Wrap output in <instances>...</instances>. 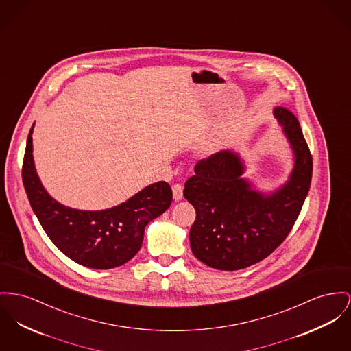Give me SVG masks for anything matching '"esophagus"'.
Listing matches in <instances>:
<instances>
[{"label": "esophagus", "mask_w": 351, "mask_h": 351, "mask_svg": "<svg viewBox=\"0 0 351 351\" xmlns=\"http://www.w3.org/2000/svg\"><path fill=\"white\" fill-rule=\"evenodd\" d=\"M173 197H174V199L176 201H180V199H182V197H184V186L181 185V184H176V185H173Z\"/></svg>", "instance_id": "obj_1"}]
</instances>
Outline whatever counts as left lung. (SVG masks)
<instances>
[{
	"instance_id": "left-lung-1",
	"label": "left lung",
	"mask_w": 351,
	"mask_h": 351,
	"mask_svg": "<svg viewBox=\"0 0 351 351\" xmlns=\"http://www.w3.org/2000/svg\"><path fill=\"white\" fill-rule=\"evenodd\" d=\"M290 141L295 166L290 181L265 197L241 178L237 154L219 152L195 165L184 195L197 217L190 228L191 252L213 269L234 271L269 257L291 232L304 206L313 176V157L297 117L274 110Z\"/></svg>"
}]
</instances>
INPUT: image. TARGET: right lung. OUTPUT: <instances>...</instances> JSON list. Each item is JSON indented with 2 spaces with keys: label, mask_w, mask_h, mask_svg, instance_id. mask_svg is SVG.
Listing matches in <instances>:
<instances>
[{
  "label": "right lung",
  "mask_w": 351,
  "mask_h": 351,
  "mask_svg": "<svg viewBox=\"0 0 351 351\" xmlns=\"http://www.w3.org/2000/svg\"><path fill=\"white\" fill-rule=\"evenodd\" d=\"M29 132L23 182L30 206L50 241L74 262L90 269H113L134 257L142 246L145 226L169 209L173 191L160 181L116 208L75 210L56 202L41 185L32 156Z\"/></svg>",
  "instance_id": "1"
}]
</instances>
